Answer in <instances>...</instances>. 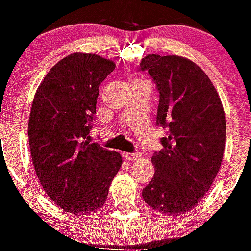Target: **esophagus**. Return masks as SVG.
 I'll list each match as a JSON object with an SVG mask.
<instances>
[{
    "label": "esophagus",
    "mask_w": 251,
    "mask_h": 251,
    "mask_svg": "<svg viewBox=\"0 0 251 251\" xmlns=\"http://www.w3.org/2000/svg\"><path fill=\"white\" fill-rule=\"evenodd\" d=\"M124 157H125L126 160H128V162H130V160L141 159V158H142V154H141V153H138V152H136V153H124Z\"/></svg>",
    "instance_id": "obj_1"
}]
</instances>
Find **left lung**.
<instances>
[{
  "mask_svg": "<svg viewBox=\"0 0 251 251\" xmlns=\"http://www.w3.org/2000/svg\"><path fill=\"white\" fill-rule=\"evenodd\" d=\"M159 92L157 125L167 127L152 157L155 173L145 202L165 216L193 210L221 168L226 143L222 101L207 75L189 58L150 53L140 64Z\"/></svg>",
  "mask_w": 251,
  "mask_h": 251,
  "instance_id": "1",
  "label": "left lung"
}]
</instances>
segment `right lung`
Here are the masks:
<instances>
[{"instance_id": "1", "label": "right lung", "mask_w": 251, "mask_h": 251, "mask_svg": "<svg viewBox=\"0 0 251 251\" xmlns=\"http://www.w3.org/2000/svg\"><path fill=\"white\" fill-rule=\"evenodd\" d=\"M115 69L99 55L75 52L44 77L28 124L36 176L49 198L77 216L97 212L123 163L120 153L91 143L99 86Z\"/></svg>"}]
</instances>
